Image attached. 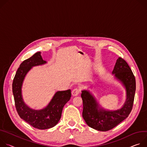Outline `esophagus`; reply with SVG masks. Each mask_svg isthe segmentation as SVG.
<instances>
[{
	"label": "esophagus",
	"instance_id": "obj_1",
	"mask_svg": "<svg viewBox=\"0 0 147 147\" xmlns=\"http://www.w3.org/2000/svg\"><path fill=\"white\" fill-rule=\"evenodd\" d=\"M79 91H80V89H78V88H75L72 91V95L73 96H76L79 94Z\"/></svg>",
	"mask_w": 147,
	"mask_h": 147
}]
</instances>
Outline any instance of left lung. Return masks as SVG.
Returning <instances> with one entry per match:
<instances>
[{"mask_svg": "<svg viewBox=\"0 0 147 147\" xmlns=\"http://www.w3.org/2000/svg\"><path fill=\"white\" fill-rule=\"evenodd\" d=\"M112 74L126 90V100L121 109L109 110L100 107L94 96L87 90L82 91V116L86 123L98 131H107L125 120L131 111L136 88L135 76L126 61L119 57Z\"/></svg>", "mask_w": 147, "mask_h": 147, "instance_id": "obj_1", "label": "left lung"}]
</instances>
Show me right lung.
I'll use <instances>...</instances> for the list:
<instances>
[{
  "label": "right lung",
  "instance_id": "right-lung-1",
  "mask_svg": "<svg viewBox=\"0 0 147 147\" xmlns=\"http://www.w3.org/2000/svg\"><path fill=\"white\" fill-rule=\"evenodd\" d=\"M41 53L38 52L20 65L14 78L12 90L15 106L19 116L30 125L39 129H45L56 125L59 121L63 106L71 99L70 89L57 92L48 105L41 110L30 108L23 101L22 88L26 74L32 67L46 63Z\"/></svg>",
  "mask_w": 147,
  "mask_h": 147
}]
</instances>
